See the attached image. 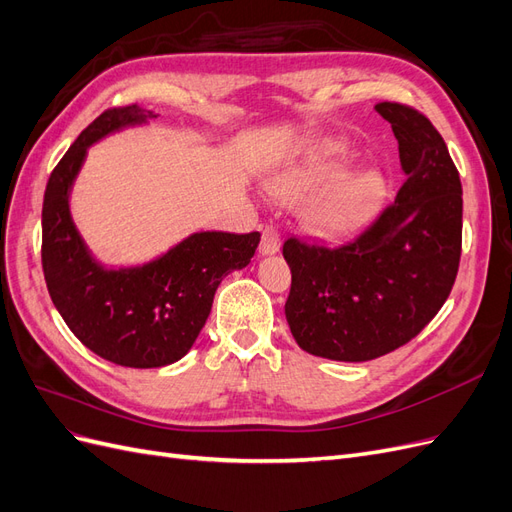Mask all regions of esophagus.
Returning <instances> with one entry per match:
<instances>
[{
	"instance_id": "esophagus-1",
	"label": "esophagus",
	"mask_w": 512,
	"mask_h": 512,
	"mask_svg": "<svg viewBox=\"0 0 512 512\" xmlns=\"http://www.w3.org/2000/svg\"><path fill=\"white\" fill-rule=\"evenodd\" d=\"M280 250V232H277L275 226H265L262 228V239H260V252L262 254H275Z\"/></svg>"
}]
</instances>
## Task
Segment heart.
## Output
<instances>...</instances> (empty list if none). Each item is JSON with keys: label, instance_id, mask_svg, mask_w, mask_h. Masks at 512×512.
<instances>
[{"label": "heart", "instance_id": "b5f03b06", "mask_svg": "<svg viewBox=\"0 0 512 512\" xmlns=\"http://www.w3.org/2000/svg\"><path fill=\"white\" fill-rule=\"evenodd\" d=\"M342 153L339 145H327L316 158L292 166L273 181V194L284 200H301L318 190L331 175L333 158ZM382 194V179L374 170L337 179L305 207V224L318 232H335L359 222L374 200Z\"/></svg>", "mask_w": 512, "mask_h": 512}]
</instances>
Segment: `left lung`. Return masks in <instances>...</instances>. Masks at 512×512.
Masks as SVG:
<instances>
[{
    "label": "left lung",
    "mask_w": 512,
    "mask_h": 512,
    "mask_svg": "<svg viewBox=\"0 0 512 512\" xmlns=\"http://www.w3.org/2000/svg\"><path fill=\"white\" fill-rule=\"evenodd\" d=\"M404 183L352 237L284 241L292 273L286 320L297 344L361 363L421 333L453 290L461 258V181L442 134L416 108L380 102Z\"/></svg>",
    "instance_id": "left-lung-1"
}]
</instances>
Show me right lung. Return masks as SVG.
Masks as SVG:
<instances>
[{"label": "right lung", "instance_id": "right-lung-1", "mask_svg": "<svg viewBox=\"0 0 512 512\" xmlns=\"http://www.w3.org/2000/svg\"><path fill=\"white\" fill-rule=\"evenodd\" d=\"M156 117L115 106L76 138L53 168L42 203V271L57 312L81 344L121 367H162L188 354L213 294L256 254L260 232H196L145 267L106 271L76 232L68 196L87 147L119 128Z\"/></svg>", "mask_w": 512, "mask_h": 512}]
</instances>
